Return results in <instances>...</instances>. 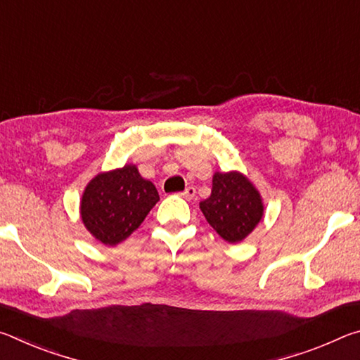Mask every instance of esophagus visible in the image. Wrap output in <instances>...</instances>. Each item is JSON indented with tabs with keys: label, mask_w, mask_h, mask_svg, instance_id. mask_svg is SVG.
<instances>
[{
	"label": "esophagus",
	"mask_w": 360,
	"mask_h": 360,
	"mask_svg": "<svg viewBox=\"0 0 360 360\" xmlns=\"http://www.w3.org/2000/svg\"><path fill=\"white\" fill-rule=\"evenodd\" d=\"M195 193H197L195 187H186V191L181 192V197L186 200H192V198H195Z\"/></svg>",
	"instance_id": "esophagus-1"
}]
</instances>
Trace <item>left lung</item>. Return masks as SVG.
<instances>
[{"mask_svg":"<svg viewBox=\"0 0 360 360\" xmlns=\"http://www.w3.org/2000/svg\"><path fill=\"white\" fill-rule=\"evenodd\" d=\"M200 210L219 236L233 245L251 235L264 217L260 192L240 172H216L211 195L200 202Z\"/></svg>","mask_w":360,"mask_h":360,"instance_id":"1","label":"left lung"}]
</instances>
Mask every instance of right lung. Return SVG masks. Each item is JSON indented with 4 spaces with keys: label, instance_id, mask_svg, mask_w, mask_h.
<instances>
[{
    "label": "right lung",
    "instance_id": "add662e5",
    "mask_svg": "<svg viewBox=\"0 0 360 360\" xmlns=\"http://www.w3.org/2000/svg\"><path fill=\"white\" fill-rule=\"evenodd\" d=\"M160 200L155 186L133 163L101 172L89 181L81 198L84 227L96 241L115 246L143 224Z\"/></svg>",
    "mask_w": 360,
    "mask_h": 360
}]
</instances>
